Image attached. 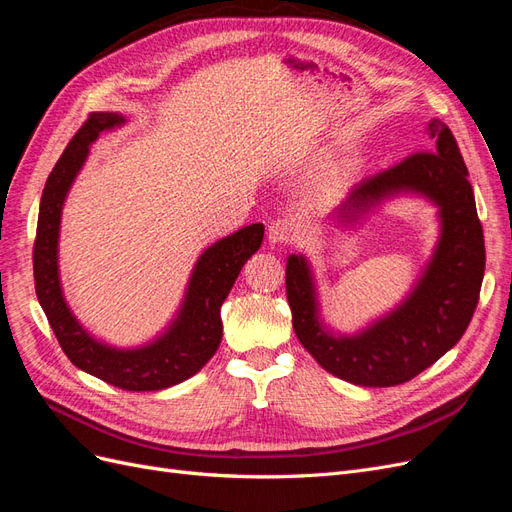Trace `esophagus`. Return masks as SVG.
<instances>
[{
	"label": "esophagus",
	"mask_w": 512,
	"mask_h": 512,
	"mask_svg": "<svg viewBox=\"0 0 512 512\" xmlns=\"http://www.w3.org/2000/svg\"><path fill=\"white\" fill-rule=\"evenodd\" d=\"M294 237L292 224L288 220H273L267 228V239L271 245H286Z\"/></svg>",
	"instance_id": "esophagus-1"
}]
</instances>
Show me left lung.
Masks as SVG:
<instances>
[{"label": "left lung", "mask_w": 512, "mask_h": 512, "mask_svg": "<svg viewBox=\"0 0 512 512\" xmlns=\"http://www.w3.org/2000/svg\"><path fill=\"white\" fill-rule=\"evenodd\" d=\"M431 151L354 185L329 222L356 228L380 205L418 196L438 209L440 235L410 292L391 312L356 333H337L322 318L316 277L303 254L286 260L292 329L329 374L359 386H395L412 380L466 333L485 275V239L474 192L453 132L440 119L427 126Z\"/></svg>", "instance_id": "obj_1"}]
</instances>
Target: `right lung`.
<instances>
[{
  "instance_id": "obj_1",
  "label": "right lung",
  "mask_w": 512,
  "mask_h": 512,
  "mask_svg": "<svg viewBox=\"0 0 512 512\" xmlns=\"http://www.w3.org/2000/svg\"><path fill=\"white\" fill-rule=\"evenodd\" d=\"M126 123L119 113H91L74 134L46 179L34 243L36 294L51 329L68 359L87 374L123 391H162L192 378L222 342L220 309L243 265L265 237V226L250 224L215 241L198 256L175 318L149 342L119 348L91 335L72 314L59 277L61 211L89 147L102 132Z\"/></svg>"
}]
</instances>
